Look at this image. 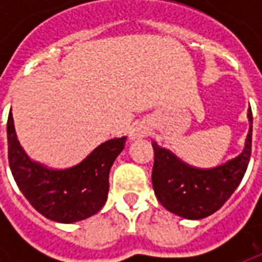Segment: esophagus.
Returning <instances> with one entry per match:
<instances>
[{"instance_id":"obj_1","label":"esophagus","mask_w":262,"mask_h":262,"mask_svg":"<svg viewBox=\"0 0 262 262\" xmlns=\"http://www.w3.org/2000/svg\"><path fill=\"white\" fill-rule=\"evenodd\" d=\"M143 136V130H142V126L137 125L135 126L133 129L130 130V139H139V137Z\"/></svg>"}]
</instances>
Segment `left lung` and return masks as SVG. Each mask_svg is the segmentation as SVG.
<instances>
[{
  "label": "left lung",
  "mask_w": 262,
  "mask_h": 262,
  "mask_svg": "<svg viewBox=\"0 0 262 262\" xmlns=\"http://www.w3.org/2000/svg\"><path fill=\"white\" fill-rule=\"evenodd\" d=\"M246 146L234 159L212 168H198L178 159L167 148L153 142L154 165L151 172L154 193L159 202L171 213L184 219L199 220L219 210L236 191L246 174L251 156L253 115Z\"/></svg>",
  "instance_id": "left-lung-1"
}]
</instances>
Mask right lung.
<instances>
[{
  "label": "right lung",
  "instance_id": "obj_1",
  "mask_svg": "<svg viewBox=\"0 0 262 262\" xmlns=\"http://www.w3.org/2000/svg\"><path fill=\"white\" fill-rule=\"evenodd\" d=\"M7 135L15 182L39 213L53 222L74 223L101 210L108 198L109 171L125 147V136L99 144L78 164L53 170L28 157L18 142L12 114Z\"/></svg>",
  "mask_w": 262,
  "mask_h": 262
}]
</instances>
